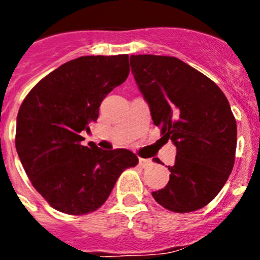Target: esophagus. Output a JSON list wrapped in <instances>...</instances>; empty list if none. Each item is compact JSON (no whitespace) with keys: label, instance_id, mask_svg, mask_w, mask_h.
<instances>
[{"label":"esophagus","instance_id":"1","mask_svg":"<svg viewBox=\"0 0 260 260\" xmlns=\"http://www.w3.org/2000/svg\"><path fill=\"white\" fill-rule=\"evenodd\" d=\"M138 161H140V166H141L142 168H147V167L151 166V160L150 159H144V157H140V159H138Z\"/></svg>","mask_w":260,"mask_h":260}]
</instances>
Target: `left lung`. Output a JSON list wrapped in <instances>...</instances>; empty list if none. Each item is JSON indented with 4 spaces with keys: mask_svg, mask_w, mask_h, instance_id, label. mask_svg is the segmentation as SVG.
Returning <instances> with one entry per match:
<instances>
[{
    "mask_svg": "<svg viewBox=\"0 0 260 260\" xmlns=\"http://www.w3.org/2000/svg\"><path fill=\"white\" fill-rule=\"evenodd\" d=\"M129 60L154 124L177 147L168 185L152 196L174 213L201 209L234 168L237 127L229 100L212 79L177 57L131 55Z\"/></svg>",
    "mask_w": 260,
    "mask_h": 260,
    "instance_id": "1",
    "label": "left lung"
}]
</instances>
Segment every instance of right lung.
Returning a JSON list of instances; mask_svg holds the SVG:
<instances>
[{
  "mask_svg": "<svg viewBox=\"0 0 260 260\" xmlns=\"http://www.w3.org/2000/svg\"><path fill=\"white\" fill-rule=\"evenodd\" d=\"M128 55L81 56L46 75L24 99L15 146L31 185L53 209L70 215L94 212L119 176L138 164L125 149L81 144L109 92L129 74Z\"/></svg>",
  "mask_w": 260,
  "mask_h": 260,
  "instance_id": "1",
  "label": "right lung"
}]
</instances>
